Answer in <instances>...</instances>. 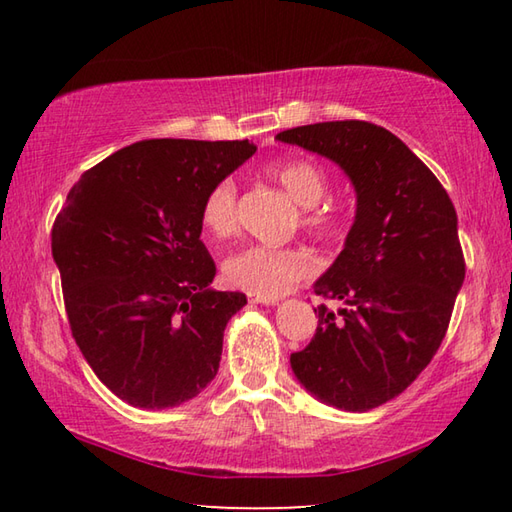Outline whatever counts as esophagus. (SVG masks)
Here are the masks:
<instances>
[{
	"label": "esophagus",
	"mask_w": 512,
	"mask_h": 512,
	"mask_svg": "<svg viewBox=\"0 0 512 512\" xmlns=\"http://www.w3.org/2000/svg\"><path fill=\"white\" fill-rule=\"evenodd\" d=\"M250 302H255V305H275L277 298H264V296H250Z\"/></svg>",
	"instance_id": "1"
}]
</instances>
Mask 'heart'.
Returning a JSON list of instances; mask_svg holds the SVG:
<instances>
[{
	"label": "heart",
	"mask_w": 512,
	"mask_h": 512,
	"mask_svg": "<svg viewBox=\"0 0 512 512\" xmlns=\"http://www.w3.org/2000/svg\"><path fill=\"white\" fill-rule=\"evenodd\" d=\"M284 192L300 207L309 210L305 223L318 232H334L341 216L332 210H316L329 187L327 173L311 160H277L266 167ZM239 189L235 178H221L210 187L201 205V221L214 237H230L239 223ZM223 273L232 287L244 289L250 296L277 298L293 284L316 273V262L305 248H280L253 244L237 250L225 259Z\"/></svg>",
	"instance_id": "obj_1"
}]
</instances>
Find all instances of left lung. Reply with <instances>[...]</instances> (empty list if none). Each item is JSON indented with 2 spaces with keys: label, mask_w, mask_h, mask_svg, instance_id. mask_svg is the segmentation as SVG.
<instances>
[{
  "label": "left lung",
  "mask_w": 512,
  "mask_h": 512,
  "mask_svg": "<svg viewBox=\"0 0 512 512\" xmlns=\"http://www.w3.org/2000/svg\"><path fill=\"white\" fill-rule=\"evenodd\" d=\"M339 164L357 194L354 223L334 264L314 282L341 302L318 305V327L291 354L293 375L327 406L363 413L409 388L445 339L465 262L458 219L418 155L368 121H323L277 133Z\"/></svg>",
  "instance_id": "1"
}]
</instances>
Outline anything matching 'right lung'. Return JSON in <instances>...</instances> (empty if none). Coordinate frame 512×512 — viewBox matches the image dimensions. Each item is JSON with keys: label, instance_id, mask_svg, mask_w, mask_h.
Listing matches in <instances>:
<instances>
[{"label": "right lung", "instance_id": "obj_1", "mask_svg": "<svg viewBox=\"0 0 512 512\" xmlns=\"http://www.w3.org/2000/svg\"><path fill=\"white\" fill-rule=\"evenodd\" d=\"M255 151L248 140H146L69 189L51 255L74 341L119 400L173 409L219 372L225 325L248 300L210 287L201 205Z\"/></svg>", "mask_w": 512, "mask_h": 512}]
</instances>
